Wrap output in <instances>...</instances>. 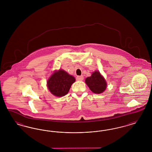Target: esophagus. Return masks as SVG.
Masks as SVG:
<instances>
[{"mask_svg":"<svg viewBox=\"0 0 152 152\" xmlns=\"http://www.w3.org/2000/svg\"><path fill=\"white\" fill-rule=\"evenodd\" d=\"M84 79V76H78L76 77V80L78 81H82Z\"/></svg>","mask_w":152,"mask_h":152,"instance_id":"obj_1","label":"esophagus"}]
</instances>
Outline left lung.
I'll list each match as a JSON object with an SVG mask.
<instances>
[{"mask_svg":"<svg viewBox=\"0 0 152 152\" xmlns=\"http://www.w3.org/2000/svg\"><path fill=\"white\" fill-rule=\"evenodd\" d=\"M86 83L91 91L97 94L102 93L107 88L106 81L99 71H95L91 77H87Z\"/></svg>","mask_w":152,"mask_h":152,"instance_id":"obj_1","label":"left lung"}]
</instances>
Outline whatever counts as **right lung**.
Returning <instances> with one entry per match:
<instances>
[{
    "mask_svg": "<svg viewBox=\"0 0 152 152\" xmlns=\"http://www.w3.org/2000/svg\"><path fill=\"white\" fill-rule=\"evenodd\" d=\"M75 81V77L64 70L60 69L51 76L47 81L48 88L53 95L61 97L67 94L72 84Z\"/></svg>",
    "mask_w": 152,
    "mask_h": 152,
    "instance_id": "add662e5",
    "label": "right lung"
}]
</instances>
